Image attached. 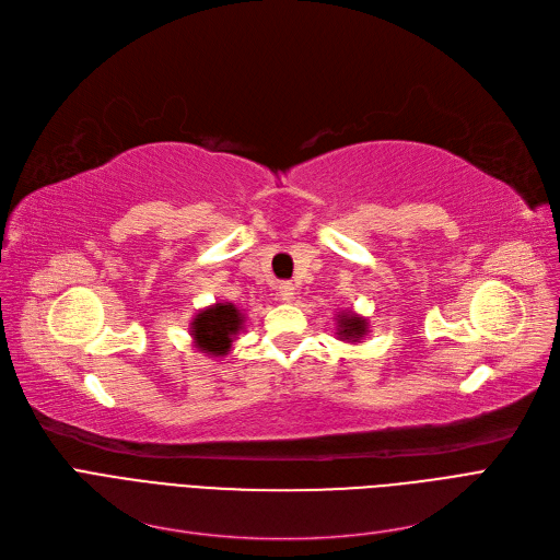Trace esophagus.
<instances>
[{
  "label": "esophagus",
  "instance_id": "34e87169",
  "mask_svg": "<svg viewBox=\"0 0 560 560\" xmlns=\"http://www.w3.org/2000/svg\"><path fill=\"white\" fill-rule=\"evenodd\" d=\"M279 298H281L283 302H290L292 298H295V285H292L290 281H281V283H279Z\"/></svg>",
  "mask_w": 560,
  "mask_h": 560
}]
</instances>
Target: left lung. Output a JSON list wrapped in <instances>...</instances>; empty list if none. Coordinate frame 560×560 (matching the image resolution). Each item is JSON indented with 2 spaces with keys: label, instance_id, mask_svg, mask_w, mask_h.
<instances>
[{
  "label": "left lung",
  "instance_id": "8db88e82",
  "mask_svg": "<svg viewBox=\"0 0 560 560\" xmlns=\"http://www.w3.org/2000/svg\"><path fill=\"white\" fill-rule=\"evenodd\" d=\"M340 327H342L340 336H345V338H359L365 331V319L354 317V315H342Z\"/></svg>",
  "mask_w": 560,
  "mask_h": 560
}]
</instances>
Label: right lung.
Wrapping results in <instances>:
<instances>
[{
  "instance_id": "right-lung-1",
  "label": "right lung",
  "mask_w": 560,
  "mask_h": 560,
  "mask_svg": "<svg viewBox=\"0 0 560 560\" xmlns=\"http://www.w3.org/2000/svg\"><path fill=\"white\" fill-rule=\"evenodd\" d=\"M243 319L238 308L231 304H218L195 317L192 336L203 351H211V354L222 357L229 351L231 338L238 334Z\"/></svg>"
}]
</instances>
